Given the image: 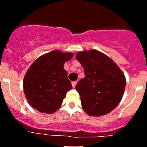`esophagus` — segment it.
I'll return each mask as SVG.
<instances>
[{"instance_id":"34e87169","label":"esophagus","mask_w":147,"mask_h":147,"mask_svg":"<svg viewBox=\"0 0 147 147\" xmlns=\"http://www.w3.org/2000/svg\"><path fill=\"white\" fill-rule=\"evenodd\" d=\"M76 82H72V83H71V84H72V86H73V88H74L75 87H76Z\"/></svg>"}]
</instances>
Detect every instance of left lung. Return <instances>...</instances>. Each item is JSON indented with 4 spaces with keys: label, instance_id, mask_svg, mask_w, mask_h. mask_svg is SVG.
I'll return each mask as SVG.
<instances>
[{
    "label": "left lung",
    "instance_id": "8db88e82",
    "mask_svg": "<svg viewBox=\"0 0 147 147\" xmlns=\"http://www.w3.org/2000/svg\"><path fill=\"white\" fill-rule=\"evenodd\" d=\"M76 57L85 75L76 86L83 110L90 116L109 113L117 107L124 95V73L109 57L98 51H80Z\"/></svg>",
    "mask_w": 147,
    "mask_h": 147
}]
</instances>
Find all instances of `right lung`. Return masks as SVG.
Instances as JSON below:
<instances>
[{
    "label": "right lung",
    "instance_id": "add662e5",
    "mask_svg": "<svg viewBox=\"0 0 147 147\" xmlns=\"http://www.w3.org/2000/svg\"><path fill=\"white\" fill-rule=\"evenodd\" d=\"M72 57V53L54 50L40 56L30 66L23 85L26 98L33 108L51 114L60 107L66 93L72 89L63 67Z\"/></svg>",
    "mask_w": 147,
    "mask_h": 147
}]
</instances>
